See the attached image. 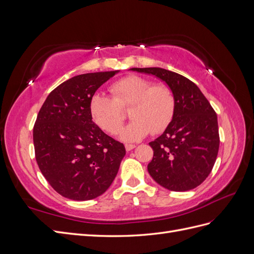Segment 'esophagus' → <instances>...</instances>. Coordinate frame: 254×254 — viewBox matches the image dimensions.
<instances>
[{
	"label": "esophagus",
	"instance_id": "1",
	"mask_svg": "<svg viewBox=\"0 0 254 254\" xmlns=\"http://www.w3.org/2000/svg\"><path fill=\"white\" fill-rule=\"evenodd\" d=\"M134 147H135V145H134V144H126V145H125V148H126V150H127V151L133 149Z\"/></svg>",
	"mask_w": 254,
	"mask_h": 254
}]
</instances>
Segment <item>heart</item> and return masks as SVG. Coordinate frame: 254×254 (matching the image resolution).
<instances>
[{
    "instance_id": "b5f03b06",
    "label": "heart",
    "mask_w": 254,
    "mask_h": 254,
    "mask_svg": "<svg viewBox=\"0 0 254 254\" xmlns=\"http://www.w3.org/2000/svg\"><path fill=\"white\" fill-rule=\"evenodd\" d=\"M110 96L96 93L91 98L92 119L105 131L115 133L124 122L122 110L129 109L132 121L120 130L125 142L143 139L149 132L158 134L171 124L176 110V96L170 86L153 83L137 75H129L114 81Z\"/></svg>"
}]
</instances>
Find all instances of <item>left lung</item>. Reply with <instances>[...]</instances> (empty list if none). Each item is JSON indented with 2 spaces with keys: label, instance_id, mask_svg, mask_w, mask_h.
<instances>
[{
  "label": "left lung",
  "instance_id": "1",
  "mask_svg": "<svg viewBox=\"0 0 254 254\" xmlns=\"http://www.w3.org/2000/svg\"><path fill=\"white\" fill-rule=\"evenodd\" d=\"M155 75L172 88L176 110L162 135L149 143L153 158L147 166L152 179L174 191L197 188L212 172L219 149L217 115L196 84L161 67H133Z\"/></svg>",
  "mask_w": 254,
  "mask_h": 254
}]
</instances>
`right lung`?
<instances>
[{
  "label": "right lung",
  "instance_id": "add662e5",
  "mask_svg": "<svg viewBox=\"0 0 254 254\" xmlns=\"http://www.w3.org/2000/svg\"><path fill=\"white\" fill-rule=\"evenodd\" d=\"M118 71L74 76L54 89L34 125L36 161L58 194L90 200L104 194L117 176L126 149L92 121L95 91Z\"/></svg>",
  "mask_w": 254,
  "mask_h": 254
}]
</instances>
